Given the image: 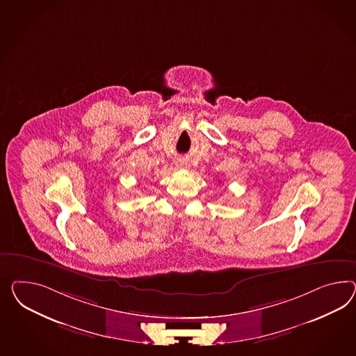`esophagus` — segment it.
I'll return each mask as SVG.
<instances>
[{
    "mask_svg": "<svg viewBox=\"0 0 356 356\" xmlns=\"http://www.w3.org/2000/svg\"><path fill=\"white\" fill-rule=\"evenodd\" d=\"M177 167L179 168H184V167H186V164L184 163V161L180 159V161H177Z\"/></svg>",
    "mask_w": 356,
    "mask_h": 356,
    "instance_id": "1",
    "label": "esophagus"
}]
</instances>
